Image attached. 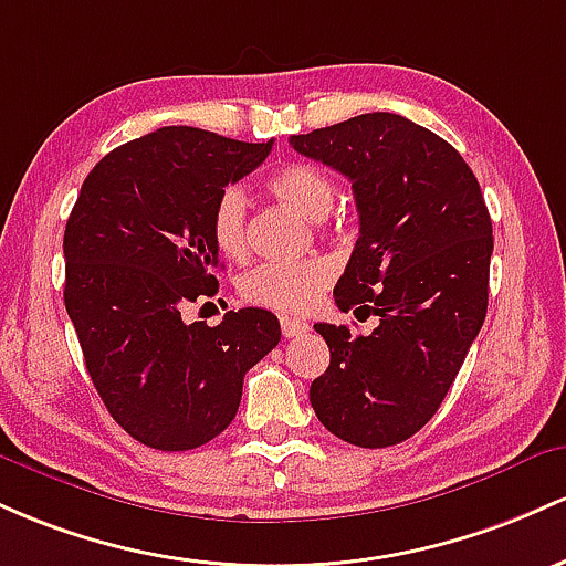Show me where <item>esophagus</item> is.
<instances>
[{
  "label": "esophagus",
  "mask_w": 566,
  "mask_h": 566,
  "mask_svg": "<svg viewBox=\"0 0 566 566\" xmlns=\"http://www.w3.org/2000/svg\"><path fill=\"white\" fill-rule=\"evenodd\" d=\"M281 332H283V336L285 339H294V336H302V334H307L310 332V326L304 321H300V317H281Z\"/></svg>",
  "instance_id": "obj_1"
}]
</instances>
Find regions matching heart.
<instances>
[{
  "instance_id": "heart-1",
  "label": "heart",
  "mask_w": 566,
  "mask_h": 566,
  "mask_svg": "<svg viewBox=\"0 0 566 566\" xmlns=\"http://www.w3.org/2000/svg\"><path fill=\"white\" fill-rule=\"evenodd\" d=\"M272 198L294 208L310 221H323L334 208L336 189L326 170L310 163H289L266 179ZM208 230L216 251L227 259L245 253V198L240 189L227 187L211 208ZM334 262L326 256H307L300 262H266L253 266L240 281V294L253 304L277 313H307L323 291L334 283Z\"/></svg>"
}]
</instances>
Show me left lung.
Returning a JSON list of instances; mask_svg holds the SVG:
<instances>
[{
  "mask_svg": "<svg viewBox=\"0 0 566 566\" xmlns=\"http://www.w3.org/2000/svg\"><path fill=\"white\" fill-rule=\"evenodd\" d=\"M291 146L350 179L360 234L334 300L379 321L371 334L315 323L332 364L310 403L342 441L392 447L430 422L484 326V195L452 144L401 114H358Z\"/></svg>",
  "mask_w": 566,
  "mask_h": 566,
  "instance_id": "1",
  "label": "left lung"
}]
</instances>
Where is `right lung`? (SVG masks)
Here are the masks:
<instances>
[{
  "instance_id": "right-lung-1",
  "label": "right lung",
  "mask_w": 566,
  "mask_h": 566,
  "mask_svg": "<svg viewBox=\"0 0 566 566\" xmlns=\"http://www.w3.org/2000/svg\"><path fill=\"white\" fill-rule=\"evenodd\" d=\"M270 149L170 125L112 149L82 184L63 232V302L101 401L146 447L187 452L219 436L245 371L281 342L259 307L219 326L181 321L184 304L219 291L216 198Z\"/></svg>"
}]
</instances>
